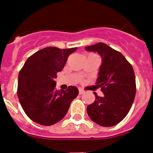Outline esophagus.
Instances as JSON below:
<instances>
[{"label":"esophagus","instance_id":"obj_1","mask_svg":"<svg viewBox=\"0 0 153 153\" xmlns=\"http://www.w3.org/2000/svg\"><path fill=\"white\" fill-rule=\"evenodd\" d=\"M83 93H84V90H83L82 88H79V94L81 95V94H83Z\"/></svg>","mask_w":153,"mask_h":153}]
</instances>
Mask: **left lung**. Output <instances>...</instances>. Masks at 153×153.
I'll return each instance as SVG.
<instances>
[{
	"label": "left lung",
	"mask_w": 153,
	"mask_h": 153,
	"mask_svg": "<svg viewBox=\"0 0 153 153\" xmlns=\"http://www.w3.org/2000/svg\"><path fill=\"white\" fill-rule=\"evenodd\" d=\"M102 58L97 83L103 97L94 92L95 101L86 107L90 118L98 125L113 126L130 110L136 96V79L132 65L121 53L103 43L85 47Z\"/></svg>",
	"instance_id": "obj_1"
}]
</instances>
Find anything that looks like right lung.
<instances>
[{
	"label": "right lung",
	"mask_w": 153,
	"mask_h": 153,
	"mask_svg": "<svg viewBox=\"0 0 153 153\" xmlns=\"http://www.w3.org/2000/svg\"><path fill=\"white\" fill-rule=\"evenodd\" d=\"M76 47H49L31 55L18 75L17 96L24 111L33 122L51 126L62 120L79 94L77 87L55 90L56 74L61 72L70 53Z\"/></svg>",
	"instance_id": "obj_1"
}]
</instances>
